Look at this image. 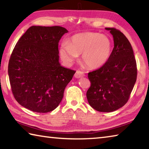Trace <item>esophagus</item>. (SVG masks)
Returning a JSON list of instances; mask_svg holds the SVG:
<instances>
[{
    "label": "esophagus",
    "mask_w": 149,
    "mask_h": 149,
    "mask_svg": "<svg viewBox=\"0 0 149 149\" xmlns=\"http://www.w3.org/2000/svg\"><path fill=\"white\" fill-rule=\"evenodd\" d=\"M74 76H75V77H76V78H80V77H84L85 74H84V72H83L77 71L76 72H75Z\"/></svg>",
    "instance_id": "obj_1"
}]
</instances>
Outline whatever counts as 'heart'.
<instances>
[{
  "mask_svg": "<svg viewBox=\"0 0 149 149\" xmlns=\"http://www.w3.org/2000/svg\"><path fill=\"white\" fill-rule=\"evenodd\" d=\"M112 43L109 37L98 33L84 32L70 37L68 43L62 42L60 55L63 61L70 64L77 55L81 54L82 62L91 69L99 68L109 60Z\"/></svg>",
  "mask_w": 149,
  "mask_h": 149,
  "instance_id": "obj_1",
  "label": "heart"
}]
</instances>
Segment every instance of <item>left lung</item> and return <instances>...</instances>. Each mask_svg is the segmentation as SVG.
<instances>
[{
  "label": "left lung",
  "instance_id": "obj_1",
  "mask_svg": "<svg viewBox=\"0 0 149 149\" xmlns=\"http://www.w3.org/2000/svg\"><path fill=\"white\" fill-rule=\"evenodd\" d=\"M105 29L112 35L114 49L104 65L88 74L91 86L86 95L88 102L95 110L110 112L128 101L137 79V69L127 37L116 28Z\"/></svg>",
  "mask_w": 149,
  "mask_h": 149
}]
</instances>
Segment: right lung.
<instances>
[{
    "label": "right lung",
    "mask_w": 149,
    "mask_h": 149,
    "mask_svg": "<svg viewBox=\"0 0 149 149\" xmlns=\"http://www.w3.org/2000/svg\"><path fill=\"white\" fill-rule=\"evenodd\" d=\"M68 30L60 26H31L15 46L8 63L12 92L33 112L54 110L75 71L61 66L58 42Z\"/></svg>",
    "instance_id": "obj_1"
}]
</instances>
